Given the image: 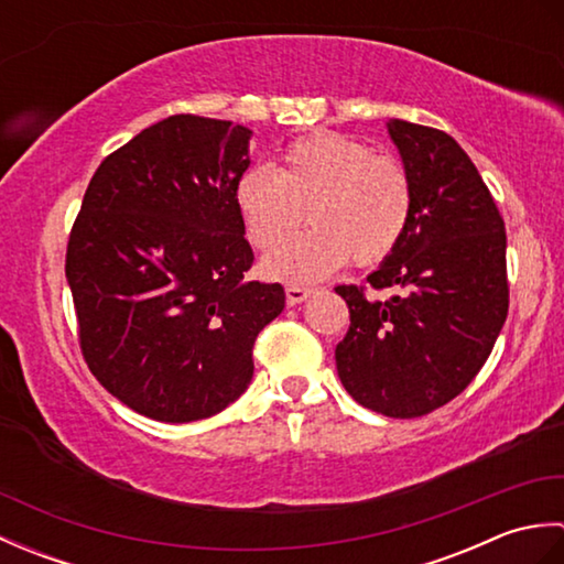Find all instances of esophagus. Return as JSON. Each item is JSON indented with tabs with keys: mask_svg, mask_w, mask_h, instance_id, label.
Listing matches in <instances>:
<instances>
[{
	"mask_svg": "<svg viewBox=\"0 0 564 564\" xmlns=\"http://www.w3.org/2000/svg\"><path fill=\"white\" fill-rule=\"evenodd\" d=\"M310 295H313V291L303 289V285H289V289H285V301H289V305L303 303V301H307Z\"/></svg>",
	"mask_w": 564,
	"mask_h": 564,
	"instance_id": "esophagus-1",
	"label": "esophagus"
}]
</instances>
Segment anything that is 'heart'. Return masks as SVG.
<instances>
[{
  "mask_svg": "<svg viewBox=\"0 0 564 564\" xmlns=\"http://www.w3.org/2000/svg\"><path fill=\"white\" fill-rule=\"evenodd\" d=\"M412 178L404 164L364 140L319 130L283 152L279 172L249 166L235 184L247 239L269 249L308 208L313 228L269 251L267 279L303 285L327 279L354 257L376 263L402 242L412 218Z\"/></svg>",
  "mask_w": 564,
  "mask_h": 564,
  "instance_id": "1",
  "label": "heart"
}]
</instances>
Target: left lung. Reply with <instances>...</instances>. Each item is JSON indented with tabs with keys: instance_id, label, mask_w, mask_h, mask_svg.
<instances>
[{
	"instance_id": "left-lung-1",
	"label": "left lung",
	"mask_w": 564,
	"mask_h": 564,
	"mask_svg": "<svg viewBox=\"0 0 564 564\" xmlns=\"http://www.w3.org/2000/svg\"><path fill=\"white\" fill-rule=\"evenodd\" d=\"M388 133L412 178L402 242L368 275L388 301L337 285L351 327L337 370L351 398L412 419L460 394L492 354L509 310L507 232L477 166L448 133L392 118Z\"/></svg>"
}]
</instances>
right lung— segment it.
<instances>
[{
    "instance_id": "1",
    "label": "right lung",
    "mask_w": 564,
    "mask_h": 564,
    "mask_svg": "<svg viewBox=\"0 0 564 564\" xmlns=\"http://www.w3.org/2000/svg\"><path fill=\"white\" fill-rule=\"evenodd\" d=\"M251 130L191 113L142 130L94 172L65 275L89 370L166 424L223 412L254 376L251 349L281 315V283L247 281L235 206Z\"/></svg>"
}]
</instances>
